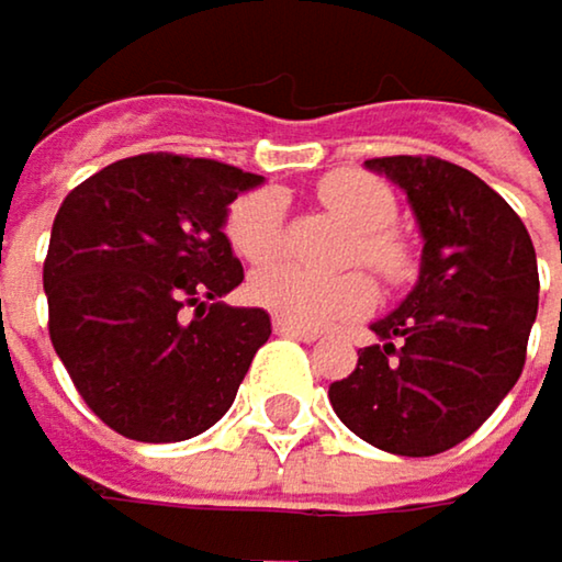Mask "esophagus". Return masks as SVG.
Listing matches in <instances>:
<instances>
[{
  "instance_id": "obj_1",
  "label": "esophagus",
  "mask_w": 562,
  "mask_h": 562,
  "mask_svg": "<svg viewBox=\"0 0 562 562\" xmlns=\"http://www.w3.org/2000/svg\"><path fill=\"white\" fill-rule=\"evenodd\" d=\"M272 330H276V334H283V337H293V340H303V344H313V340L319 337L316 330L296 327V323H290V319H283V316H272Z\"/></svg>"
}]
</instances>
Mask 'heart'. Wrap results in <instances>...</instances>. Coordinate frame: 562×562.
Segmentation results:
<instances>
[{
    "instance_id": "heart-1",
    "label": "heart",
    "mask_w": 562,
    "mask_h": 562,
    "mask_svg": "<svg viewBox=\"0 0 562 562\" xmlns=\"http://www.w3.org/2000/svg\"><path fill=\"white\" fill-rule=\"evenodd\" d=\"M316 199L347 228H353L347 262H363L367 269L397 283L407 272V246L391 232L397 215L394 191L374 175L344 168L319 178ZM283 209L286 202L276 188H256L235 199L222 225L228 249L249 266L272 262L283 249ZM249 296L272 316H283L310 330L350 319L374 303V290L360 272L316 276L296 266H272L256 272L249 279Z\"/></svg>"
}]
</instances>
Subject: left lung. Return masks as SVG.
Instances as JSON below:
<instances>
[{
    "mask_svg": "<svg viewBox=\"0 0 562 562\" xmlns=\"http://www.w3.org/2000/svg\"><path fill=\"white\" fill-rule=\"evenodd\" d=\"M404 188L422 228V276L374 323L350 378L330 384L337 418L407 459L456 448L499 407L526 363L539 306L536 249L522 218L479 175L431 158H371Z\"/></svg>",
    "mask_w": 562,
    "mask_h": 562,
    "instance_id": "left-lung-1",
    "label": "left lung"
}]
</instances>
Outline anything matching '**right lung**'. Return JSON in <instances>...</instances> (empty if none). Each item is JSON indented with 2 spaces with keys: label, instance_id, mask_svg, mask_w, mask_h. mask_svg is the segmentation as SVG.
Returning <instances> with one entry per match:
<instances>
[{
  "label": "right lung",
  "instance_id": "right-lung-1",
  "mask_svg": "<svg viewBox=\"0 0 562 562\" xmlns=\"http://www.w3.org/2000/svg\"><path fill=\"white\" fill-rule=\"evenodd\" d=\"M262 178L150 150L63 199L43 290L49 340L90 412L134 441H184L235 401L269 313L222 303L243 283L228 205Z\"/></svg>",
  "mask_w": 562,
  "mask_h": 562
}]
</instances>
